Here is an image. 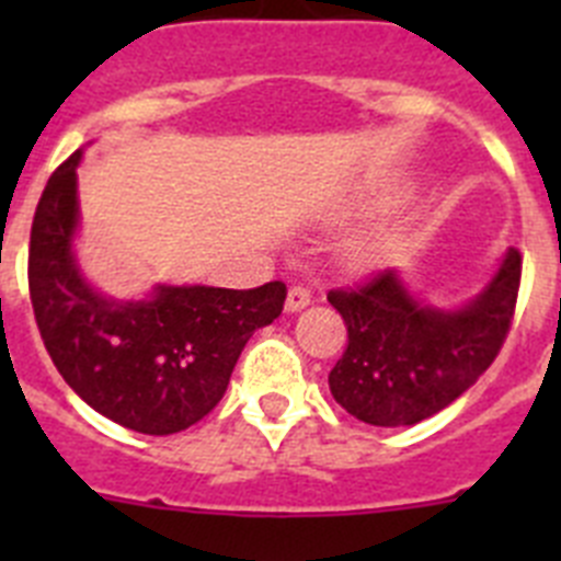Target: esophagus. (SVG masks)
Segmentation results:
<instances>
[{"mask_svg": "<svg viewBox=\"0 0 561 561\" xmlns=\"http://www.w3.org/2000/svg\"><path fill=\"white\" fill-rule=\"evenodd\" d=\"M309 304H311V291L306 289V286H300V284L289 286V295H286V309L300 311V309H306Z\"/></svg>", "mask_w": 561, "mask_h": 561, "instance_id": "esophagus-1", "label": "esophagus"}]
</instances>
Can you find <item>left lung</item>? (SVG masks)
I'll return each mask as SVG.
<instances>
[{
	"label": "left lung",
	"mask_w": 561,
	"mask_h": 561,
	"mask_svg": "<svg viewBox=\"0 0 561 561\" xmlns=\"http://www.w3.org/2000/svg\"><path fill=\"white\" fill-rule=\"evenodd\" d=\"M523 255L508 250L494 280L460 311L415 304L393 270L331 289L348 345L329 374L331 396L374 427H410L449 408L497 359L517 309Z\"/></svg>",
	"instance_id": "left-lung-1"
}]
</instances>
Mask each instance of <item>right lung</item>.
I'll list each match as a JSON object with an SVG mask.
<instances>
[{
	"mask_svg": "<svg viewBox=\"0 0 561 561\" xmlns=\"http://www.w3.org/2000/svg\"><path fill=\"white\" fill-rule=\"evenodd\" d=\"M78 160L81 151L53 171L30 227L38 334L89 408L134 433H182L219 404L247 340L280 317L286 284L160 286L151 300H106L83 284L72 257Z\"/></svg>",
	"mask_w": 561,
	"mask_h": 561,
	"instance_id": "1",
	"label": "right lung"
}]
</instances>
